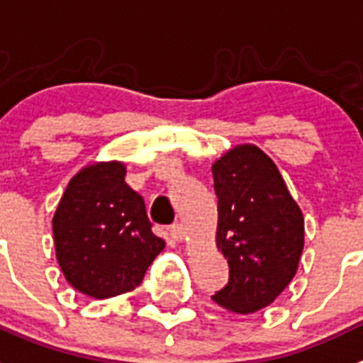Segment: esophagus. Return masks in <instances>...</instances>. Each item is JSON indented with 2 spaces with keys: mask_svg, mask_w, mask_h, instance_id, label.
Instances as JSON below:
<instances>
[{
  "mask_svg": "<svg viewBox=\"0 0 363 363\" xmlns=\"http://www.w3.org/2000/svg\"><path fill=\"white\" fill-rule=\"evenodd\" d=\"M170 235H172V239H176V241H184L185 238H187V232H185V228L182 226V224H172L169 228Z\"/></svg>",
  "mask_w": 363,
  "mask_h": 363,
  "instance_id": "esophagus-1",
  "label": "esophagus"
}]
</instances>
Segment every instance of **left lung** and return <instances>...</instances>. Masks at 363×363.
Segmentation results:
<instances>
[{
    "label": "left lung",
    "mask_w": 363,
    "mask_h": 363,
    "mask_svg": "<svg viewBox=\"0 0 363 363\" xmlns=\"http://www.w3.org/2000/svg\"><path fill=\"white\" fill-rule=\"evenodd\" d=\"M211 172L218 199L215 239L230 267L228 284L211 298L233 313H254L296 274L304 217L274 161L257 146H233Z\"/></svg>",
    "instance_id": "left-lung-1"
}]
</instances>
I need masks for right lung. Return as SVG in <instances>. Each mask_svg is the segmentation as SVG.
Here are the masks:
<instances>
[{
  "mask_svg": "<svg viewBox=\"0 0 363 363\" xmlns=\"http://www.w3.org/2000/svg\"><path fill=\"white\" fill-rule=\"evenodd\" d=\"M124 176L121 161L83 167L68 182L52 220L67 282L100 301L135 289L164 248L152 233L145 200Z\"/></svg>",
  "mask_w": 363,
  "mask_h": 363,
  "instance_id": "1",
  "label": "right lung"
}]
</instances>
